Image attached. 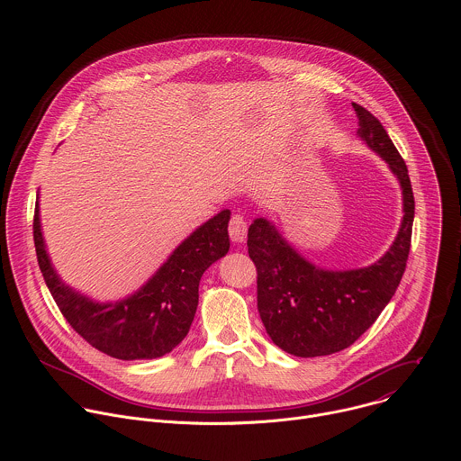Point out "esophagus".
I'll return each mask as SVG.
<instances>
[{"instance_id":"esophagus-1","label":"esophagus","mask_w":461,"mask_h":461,"mask_svg":"<svg viewBox=\"0 0 461 461\" xmlns=\"http://www.w3.org/2000/svg\"><path fill=\"white\" fill-rule=\"evenodd\" d=\"M230 237L233 242H244L246 240V233H248V224L244 221L242 215H233L228 226Z\"/></svg>"}]
</instances>
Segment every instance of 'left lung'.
Masks as SVG:
<instances>
[{
    "label": "left lung",
    "mask_w": 461,
    "mask_h": 461,
    "mask_svg": "<svg viewBox=\"0 0 461 461\" xmlns=\"http://www.w3.org/2000/svg\"><path fill=\"white\" fill-rule=\"evenodd\" d=\"M352 107L357 137L402 185L403 219L388 251L363 268L328 270L304 258L268 219H255L248 230L262 324L279 348L297 357L330 356L356 343L396 294L409 258L414 194L405 160L381 122L365 107Z\"/></svg>",
    "instance_id": "left-lung-1"
}]
</instances>
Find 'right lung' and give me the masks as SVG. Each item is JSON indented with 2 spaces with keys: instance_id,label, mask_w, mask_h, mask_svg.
I'll return each mask as SVG.
<instances>
[{
  "instance_id": "right-lung-1",
  "label": "right lung",
  "mask_w": 461,
  "mask_h": 461,
  "mask_svg": "<svg viewBox=\"0 0 461 461\" xmlns=\"http://www.w3.org/2000/svg\"><path fill=\"white\" fill-rule=\"evenodd\" d=\"M230 210H222L189 233L137 292L102 303L80 294L58 276L47 251L36 201L38 265L59 312L91 347L122 361L162 357L187 336L199 306L201 277L230 249Z\"/></svg>"
}]
</instances>
